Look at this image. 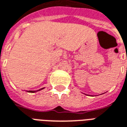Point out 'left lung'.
I'll return each mask as SVG.
<instances>
[{"mask_svg":"<svg viewBox=\"0 0 127 127\" xmlns=\"http://www.w3.org/2000/svg\"><path fill=\"white\" fill-rule=\"evenodd\" d=\"M85 95H86V94H85Z\"/></svg>","mask_w":127,"mask_h":127,"instance_id":"1","label":"left lung"}]
</instances>
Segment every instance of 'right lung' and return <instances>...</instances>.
<instances>
[{"instance_id": "right-lung-1", "label": "right lung", "mask_w": 127, "mask_h": 127, "mask_svg": "<svg viewBox=\"0 0 127 127\" xmlns=\"http://www.w3.org/2000/svg\"><path fill=\"white\" fill-rule=\"evenodd\" d=\"M45 87H43V88H42V89H40V90H35V91H32V90H30V91H27V90H25L27 92H30V93H35V92H39V91H40V90H43V89H44Z\"/></svg>"}]
</instances>
